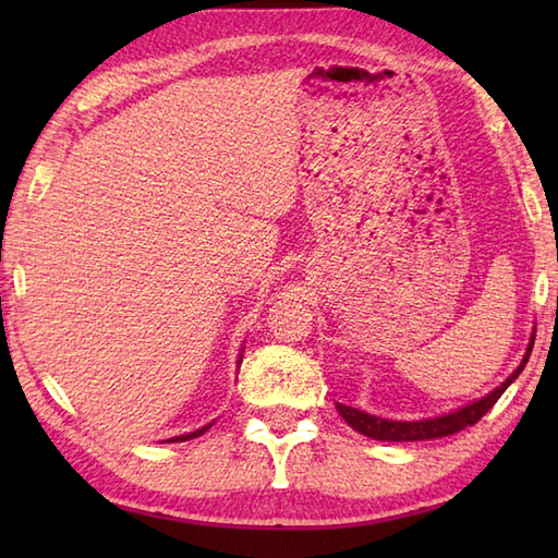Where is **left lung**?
<instances>
[{"label": "left lung", "mask_w": 558, "mask_h": 558, "mask_svg": "<svg viewBox=\"0 0 558 558\" xmlns=\"http://www.w3.org/2000/svg\"><path fill=\"white\" fill-rule=\"evenodd\" d=\"M532 345H535V333L530 336L527 350L520 360L518 369L506 378L501 386H496L492 393H487L480 400H472L468 405H462L453 412L438 414V417H424V420H412V422H402V420H386V417H376V414H369L357 408L342 405V402H336V408L340 412V417L345 420L354 432H360L369 438H376V441H424V438H441V436H450L465 426L477 424L484 414H487L494 402L504 396V390L511 386L515 378L520 376V372L525 369V364L530 360Z\"/></svg>", "instance_id": "8db88e82"}]
</instances>
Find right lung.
<instances>
[{
  "label": "right lung",
  "mask_w": 558,
  "mask_h": 558,
  "mask_svg": "<svg viewBox=\"0 0 558 558\" xmlns=\"http://www.w3.org/2000/svg\"><path fill=\"white\" fill-rule=\"evenodd\" d=\"M236 364H242V354H240V360H236ZM210 426H213V422L206 424V426H201V429H196V432H189V434H182V436H172V438H168V444L189 441V438H196V436H201V434H206V432L210 429Z\"/></svg>",
  "instance_id": "add662e5"
}]
</instances>
